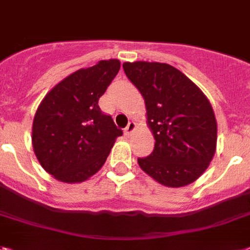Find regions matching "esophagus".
Segmentation results:
<instances>
[{
    "instance_id": "34e87169",
    "label": "esophagus",
    "mask_w": 250,
    "mask_h": 250,
    "mask_svg": "<svg viewBox=\"0 0 250 250\" xmlns=\"http://www.w3.org/2000/svg\"><path fill=\"white\" fill-rule=\"evenodd\" d=\"M135 129H136V123H135V122H129L128 125H127V127H125V135H131L132 132L135 131Z\"/></svg>"
}]
</instances>
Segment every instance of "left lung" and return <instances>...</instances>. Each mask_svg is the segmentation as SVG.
<instances>
[{
	"mask_svg": "<svg viewBox=\"0 0 250 250\" xmlns=\"http://www.w3.org/2000/svg\"><path fill=\"white\" fill-rule=\"evenodd\" d=\"M127 78L141 92L154 151L140 168L168 188L196 181L217 146V121L209 100L184 73L166 62H125Z\"/></svg>",
	"mask_w": 250,
	"mask_h": 250,
	"instance_id": "left-lung-1",
	"label": "left lung"
}]
</instances>
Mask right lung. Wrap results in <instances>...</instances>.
Here are the masks:
<instances>
[{
  "label": "right lung",
  "mask_w": 250,
  "mask_h": 250,
  "mask_svg": "<svg viewBox=\"0 0 250 250\" xmlns=\"http://www.w3.org/2000/svg\"><path fill=\"white\" fill-rule=\"evenodd\" d=\"M121 69L118 59L101 60L64 78L38 105L32 145L55 180L79 184L99 172L123 132L99 107V99Z\"/></svg>",
  "instance_id": "right-lung-1"
}]
</instances>
